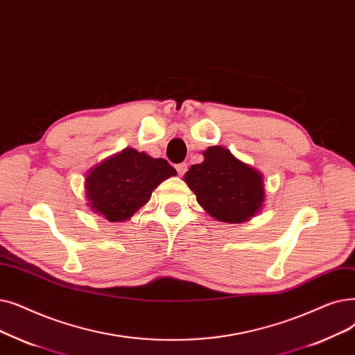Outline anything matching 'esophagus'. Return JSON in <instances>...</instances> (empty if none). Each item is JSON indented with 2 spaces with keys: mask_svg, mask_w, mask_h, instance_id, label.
I'll list each match as a JSON object with an SVG mask.
<instances>
[{
  "mask_svg": "<svg viewBox=\"0 0 355 355\" xmlns=\"http://www.w3.org/2000/svg\"><path fill=\"white\" fill-rule=\"evenodd\" d=\"M175 168H177V173H178L180 175H184V174H186V171H187V164H186V162L177 164Z\"/></svg>",
  "mask_w": 355,
  "mask_h": 355,
  "instance_id": "esophagus-1",
  "label": "esophagus"
}]
</instances>
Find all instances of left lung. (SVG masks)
Instances as JSON below:
<instances>
[{
  "label": "left lung",
  "instance_id": "8db88e82",
  "mask_svg": "<svg viewBox=\"0 0 355 355\" xmlns=\"http://www.w3.org/2000/svg\"><path fill=\"white\" fill-rule=\"evenodd\" d=\"M203 157L184 175L198 205L220 222L250 220L264 202L263 175L222 146L207 148Z\"/></svg>",
  "mask_w": 355,
  "mask_h": 355
}]
</instances>
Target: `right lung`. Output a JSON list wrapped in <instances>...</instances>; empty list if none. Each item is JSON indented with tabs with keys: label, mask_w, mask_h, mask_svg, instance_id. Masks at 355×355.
I'll use <instances>...</instances> for the list:
<instances>
[{
	"label": "right lung",
	"mask_w": 355,
	"mask_h": 355,
	"mask_svg": "<svg viewBox=\"0 0 355 355\" xmlns=\"http://www.w3.org/2000/svg\"><path fill=\"white\" fill-rule=\"evenodd\" d=\"M175 174L166 159L126 148L92 169L85 180V191L92 210L109 222H121L145 206L152 191Z\"/></svg>",
	"instance_id": "add662e5"
}]
</instances>
